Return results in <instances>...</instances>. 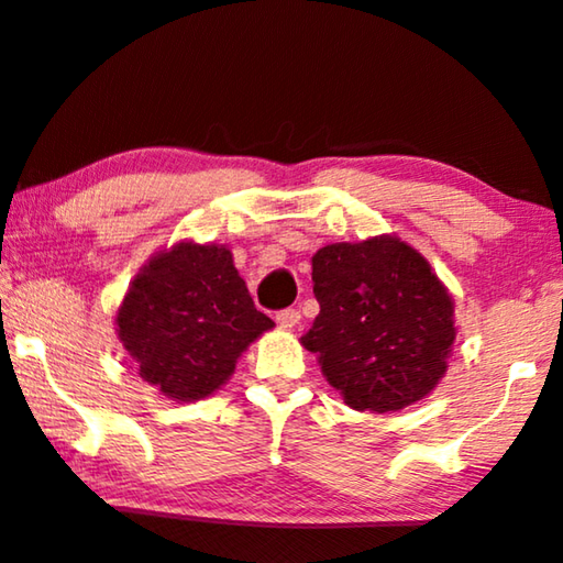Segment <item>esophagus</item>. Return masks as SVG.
Wrapping results in <instances>:
<instances>
[{"label": "esophagus", "mask_w": 563, "mask_h": 563, "mask_svg": "<svg viewBox=\"0 0 563 563\" xmlns=\"http://www.w3.org/2000/svg\"><path fill=\"white\" fill-rule=\"evenodd\" d=\"M275 321L283 329H294L298 321H301V311H298V309H283V311L275 313Z\"/></svg>", "instance_id": "obj_1"}]
</instances>
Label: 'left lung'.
I'll list each match as a JSON object with an SVG mask.
<instances>
[{"mask_svg":"<svg viewBox=\"0 0 563 563\" xmlns=\"http://www.w3.org/2000/svg\"><path fill=\"white\" fill-rule=\"evenodd\" d=\"M319 317L301 336L321 373L357 411L409 407L445 376L453 298L396 236L327 244L311 260Z\"/></svg>","mask_w":563,"mask_h":563,"instance_id":"8db88e82","label":"left lung"}]
</instances>
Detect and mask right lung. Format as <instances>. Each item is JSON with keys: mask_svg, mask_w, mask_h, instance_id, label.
Returning <instances> with one entry per match:
<instances>
[{"mask_svg": "<svg viewBox=\"0 0 563 563\" xmlns=\"http://www.w3.org/2000/svg\"><path fill=\"white\" fill-rule=\"evenodd\" d=\"M115 324L139 376L172 401L211 396L239 355L275 327L254 309L227 246L195 242H179L141 267Z\"/></svg>", "mask_w": 563, "mask_h": 563, "instance_id": "1", "label": "right lung"}]
</instances>
